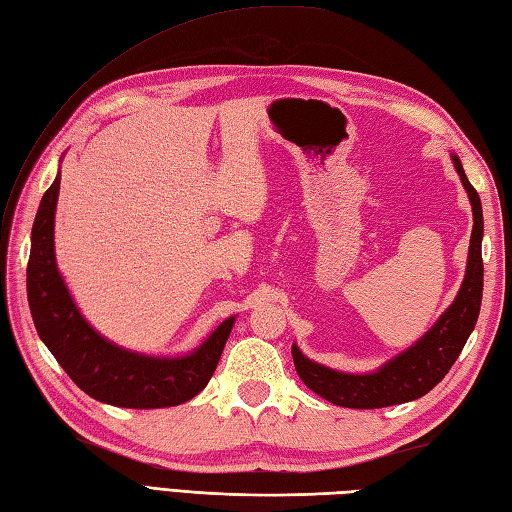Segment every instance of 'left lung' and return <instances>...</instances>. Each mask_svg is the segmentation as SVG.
I'll return each instance as SVG.
<instances>
[{
    "label": "left lung",
    "instance_id": "left-lung-1",
    "mask_svg": "<svg viewBox=\"0 0 512 512\" xmlns=\"http://www.w3.org/2000/svg\"><path fill=\"white\" fill-rule=\"evenodd\" d=\"M454 165L471 200L473 231L465 281H462L456 301L438 318V323L414 347L403 351L395 360H390L371 375L331 371V368L307 360L299 349L292 347L296 373L303 379V384L314 390L316 395L336 403V406L371 410L395 406V403H406L427 395L449 373V368L454 366L462 347L467 344V338L471 336L482 303L484 222L480 196L469 183L458 157H454Z\"/></svg>",
    "mask_w": 512,
    "mask_h": 512
}]
</instances>
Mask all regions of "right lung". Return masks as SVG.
Here are the masks:
<instances>
[{
    "label": "right lung",
    "instance_id": "right-lung-1",
    "mask_svg": "<svg viewBox=\"0 0 512 512\" xmlns=\"http://www.w3.org/2000/svg\"><path fill=\"white\" fill-rule=\"evenodd\" d=\"M61 176L34 218L28 259V303L34 327L56 362L89 397L120 408H168L185 403L209 384L231 334L227 318L192 355L157 360L115 347L89 327L76 310L54 259V211Z\"/></svg>",
    "mask_w": 512,
    "mask_h": 512
}]
</instances>
